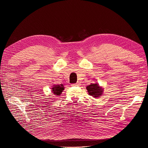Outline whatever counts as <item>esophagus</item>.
Returning <instances> with one entry per match:
<instances>
[{
  "instance_id": "1",
  "label": "esophagus",
  "mask_w": 148,
  "mask_h": 148,
  "mask_svg": "<svg viewBox=\"0 0 148 148\" xmlns=\"http://www.w3.org/2000/svg\"><path fill=\"white\" fill-rule=\"evenodd\" d=\"M79 83H73V84H71V86H79Z\"/></svg>"
}]
</instances>
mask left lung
<instances>
[{"label":"left lung","instance_id":"8db88e82","mask_svg":"<svg viewBox=\"0 0 148 148\" xmlns=\"http://www.w3.org/2000/svg\"><path fill=\"white\" fill-rule=\"evenodd\" d=\"M88 92L89 95L92 96L94 97H100L102 95V89L97 84H91L86 87Z\"/></svg>","mask_w":148,"mask_h":148}]
</instances>
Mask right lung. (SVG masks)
Returning a JSON list of instances; mask_svg holds the SVG:
<instances>
[{"instance_id":"obj_1","label":"right lung","mask_w":148,"mask_h":148,"mask_svg":"<svg viewBox=\"0 0 148 148\" xmlns=\"http://www.w3.org/2000/svg\"><path fill=\"white\" fill-rule=\"evenodd\" d=\"M52 92L55 95L57 96H59L60 95V94L62 93V92L63 91V90H64V87L62 84L60 85H54L53 86V88H52Z\"/></svg>"}]
</instances>
